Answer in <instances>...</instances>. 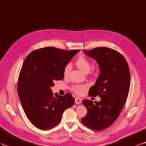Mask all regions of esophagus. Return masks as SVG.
Here are the masks:
<instances>
[{"mask_svg": "<svg viewBox=\"0 0 146 146\" xmlns=\"http://www.w3.org/2000/svg\"><path fill=\"white\" fill-rule=\"evenodd\" d=\"M82 102V100L80 98H75V103L76 104H80Z\"/></svg>", "mask_w": 146, "mask_h": 146, "instance_id": "esophagus-1", "label": "esophagus"}]
</instances>
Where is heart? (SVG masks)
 <instances>
[{
  "mask_svg": "<svg viewBox=\"0 0 146 146\" xmlns=\"http://www.w3.org/2000/svg\"><path fill=\"white\" fill-rule=\"evenodd\" d=\"M76 65L78 68L81 70L83 73H87L91 69V64L90 61L87 58L83 56H81L78 57V59L76 61ZM71 69V65L70 64H67L64 68V74L66 77L68 76ZM88 88V86L87 84H74L73 85L71 89L77 95H81L83 92Z\"/></svg>",
  "mask_w": 146,
  "mask_h": 146,
  "instance_id": "b5f03b06",
  "label": "heart"
}]
</instances>
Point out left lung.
Wrapping results in <instances>:
<instances>
[{"instance_id": "obj_1", "label": "left lung", "mask_w": 146, "mask_h": 146, "mask_svg": "<svg viewBox=\"0 0 146 146\" xmlns=\"http://www.w3.org/2000/svg\"><path fill=\"white\" fill-rule=\"evenodd\" d=\"M84 52L97 60L101 72L89 96L98 95L101 100L94 104L83 100L87 112L81 122L92 130L100 131L110 127L122 110L130 89V70L125 57L113 49L98 47Z\"/></svg>"}]
</instances>
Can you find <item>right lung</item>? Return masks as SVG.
<instances>
[{
    "mask_svg": "<svg viewBox=\"0 0 146 146\" xmlns=\"http://www.w3.org/2000/svg\"><path fill=\"white\" fill-rule=\"evenodd\" d=\"M79 51L41 48L24 60L18 77V94L27 117L40 130L56 126L64 112L74 105L72 94L54 97L51 88L56 81L63 80L65 66Z\"/></svg>",
    "mask_w": 146,
    "mask_h": 146,
    "instance_id": "right-lung-1",
    "label": "right lung"
}]
</instances>
